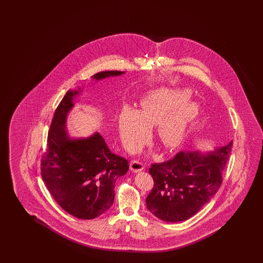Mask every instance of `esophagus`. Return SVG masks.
Returning a JSON list of instances; mask_svg holds the SVG:
<instances>
[{
  "label": "esophagus",
  "mask_w": 263,
  "mask_h": 263,
  "mask_svg": "<svg viewBox=\"0 0 263 263\" xmlns=\"http://www.w3.org/2000/svg\"><path fill=\"white\" fill-rule=\"evenodd\" d=\"M145 169V164L143 162H138V161H133L130 163V170L134 171L135 173L140 172Z\"/></svg>",
  "instance_id": "34e87169"
}]
</instances>
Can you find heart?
<instances>
[{"label": "heart", "mask_w": 263, "mask_h": 263, "mask_svg": "<svg viewBox=\"0 0 263 263\" xmlns=\"http://www.w3.org/2000/svg\"><path fill=\"white\" fill-rule=\"evenodd\" d=\"M190 98L189 89L162 87L143 98L139 111L124 107L118 127L126 148L138 151L147 138V126L157 123L158 137L163 145L169 148L181 145L199 111L196 101L188 102Z\"/></svg>", "instance_id": "obj_1"}]
</instances>
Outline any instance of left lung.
Segmentation results:
<instances>
[{
	"label": "left lung",
	"mask_w": 263,
	"mask_h": 263,
	"mask_svg": "<svg viewBox=\"0 0 263 263\" xmlns=\"http://www.w3.org/2000/svg\"><path fill=\"white\" fill-rule=\"evenodd\" d=\"M232 141L206 154L180 151L169 161L151 164L154 185L145 199L152 214L165 222H181L198 213L218 192Z\"/></svg>",
	"instance_id": "obj_1"
}]
</instances>
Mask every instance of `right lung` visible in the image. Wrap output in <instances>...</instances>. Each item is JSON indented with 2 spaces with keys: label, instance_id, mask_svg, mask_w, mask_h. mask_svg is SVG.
<instances>
[{
  "label": "right lung",
  "instance_id": "add662e5",
  "mask_svg": "<svg viewBox=\"0 0 263 263\" xmlns=\"http://www.w3.org/2000/svg\"><path fill=\"white\" fill-rule=\"evenodd\" d=\"M123 73L102 71L91 78L100 81ZM80 92L67 91L56 108L40 165L43 181L58 205L77 218L90 220L111 208L116 180L128 172L129 165L110 151L99 133L87 138L68 137L67 114Z\"/></svg>",
  "mask_w": 263,
  "mask_h": 263
}]
</instances>
